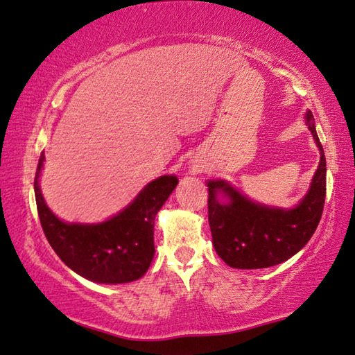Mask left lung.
Wrapping results in <instances>:
<instances>
[{"mask_svg": "<svg viewBox=\"0 0 355 355\" xmlns=\"http://www.w3.org/2000/svg\"><path fill=\"white\" fill-rule=\"evenodd\" d=\"M308 128L320 149V164L311 189L294 209H274L257 205L225 182H207V217L214 248L226 265L261 269L286 261L306 245L320 223L326 197V158L314 118L306 114ZM221 190L227 204L216 200Z\"/></svg>", "mask_w": 355, "mask_h": 355, "instance_id": "left-lung-1", "label": "left lung"}]
</instances>
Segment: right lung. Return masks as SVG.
<instances>
[{
    "mask_svg": "<svg viewBox=\"0 0 355 355\" xmlns=\"http://www.w3.org/2000/svg\"><path fill=\"white\" fill-rule=\"evenodd\" d=\"M44 155L35 173L38 217L49 245L76 274L95 283H129L138 280L154 259L155 215L175 189L178 178L163 175L150 182L132 203L100 225L62 223L46 206L38 178Z\"/></svg>",
    "mask_w": 355,
    "mask_h": 355,
    "instance_id": "right-lung-1",
    "label": "right lung"
}]
</instances>
